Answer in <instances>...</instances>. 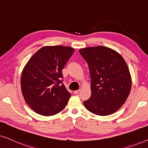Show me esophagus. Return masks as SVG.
Wrapping results in <instances>:
<instances>
[{
	"label": "esophagus",
	"mask_w": 148,
	"mask_h": 148,
	"mask_svg": "<svg viewBox=\"0 0 148 148\" xmlns=\"http://www.w3.org/2000/svg\"><path fill=\"white\" fill-rule=\"evenodd\" d=\"M80 92V90H74V93L77 95V94H78V92Z\"/></svg>",
	"instance_id": "obj_1"
}]
</instances>
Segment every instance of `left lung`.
<instances>
[{"instance_id":"left-lung-1","label":"left lung","mask_w":148,"mask_h":148,"mask_svg":"<svg viewBox=\"0 0 148 148\" xmlns=\"http://www.w3.org/2000/svg\"><path fill=\"white\" fill-rule=\"evenodd\" d=\"M79 52L89 68L90 97L83 103L92 114L108 116L125 103L131 88L127 63L119 53L103 46L81 49Z\"/></svg>"}]
</instances>
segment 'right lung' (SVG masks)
I'll return each instance as SVG.
<instances>
[{
  "instance_id": "add662e5",
  "label": "right lung",
  "mask_w": 148,
  "mask_h": 148,
  "mask_svg": "<svg viewBox=\"0 0 148 148\" xmlns=\"http://www.w3.org/2000/svg\"><path fill=\"white\" fill-rule=\"evenodd\" d=\"M70 47L45 46L23 68L21 88L23 98L37 114L49 116L64 109L71 97L62 82V70L74 53Z\"/></svg>"
}]
</instances>
